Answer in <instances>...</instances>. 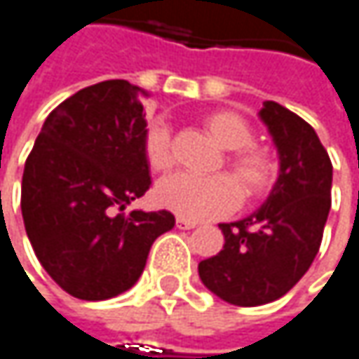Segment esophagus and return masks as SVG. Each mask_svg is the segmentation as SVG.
<instances>
[{"label":"esophagus","instance_id":"34e87169","mask_svg":"<svg viewBox=\"0 0 359 359\" xmlns=\"http://www.w3.org/2000/svg\"><path fill=\"white\" fill-rule=\"evenodd\" d=\"M177 226L182 229V231H189V229H195L197 226V222L195 220H189V218H177Z\"/></svg>","mask_w":359,"mask_h":359}]
</instances>
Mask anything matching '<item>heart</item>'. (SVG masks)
Segmentation results:
<instances>
[{
	"mask_svg": "<svg viewBox=\"0 0 359 359\" xmlns=\"http://www.w3.org/2000/svg\"><path fill=\"white\" fill-rule=\"evenodd\" d=\"M205 130L214 141L229 149L226 166L238 180L229 175H216L210 179H197L191 175H175L162 180L156 189L158 201L189 220L216 218L231 212L239 203V187L248 199L266 195L278 179V158L266 147L251 143L253 130L250 122L233 109H216L203 118ZM143 154L151 170L166 172L175 164L170 128L164 122H151L143 135Z\"/></svg>",
	"mask_w": 359,
	"mask_h": 359,
	"instance_id": "obj_1",
	"label": "heart"
}]
</instances>
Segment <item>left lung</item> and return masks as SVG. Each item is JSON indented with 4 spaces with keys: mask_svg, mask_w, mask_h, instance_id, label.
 Listing matches in <instances>:
<instances>
[{
    "mask_svg": "<svg viewBox=\"0 0 359 359\" xmlns=\"http://www.w3.org/2000/svg\"><path fill=\"white\" fill-rule=\"evenodd\" d=\"M259 118L280 158V175L251 216L220 224L224 248L199 262L201 283L233 306H264L312 266L330 210L332 164L316 130L291 109L264 102Z\"/></svg>",
    "mask_w": 359,
    "mask_h": 359,
    "instance_id": "8db88e82",
    "label": "left lung"
}]
</instances>
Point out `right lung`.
Masks as SVG:
<instances>
[{"label":"right lung","instance_id":"right-lung-1","mask_svg":"<svg viewBox=\"0 0 359 359\" xmlns=\"http://www.w3.org/2000/svg\"><path fill=\"white\" fill-rule=\"evenodd\" d=\"M137 85L104 81L53 109L27 158L20 208L45 272L72 297L102 302L130 289L154 241L175 226L166 210H122L151 184Z\"/></svg>","mask_w":359,"mask_h":359}]
</instances>
